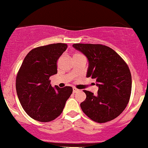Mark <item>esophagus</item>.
Masks as SVG:
<instances>
[{"label":"esophagus","mask_w":148,"mask_h":148,"mask_svg":"<svg viewBox=\"0 0 148 148\" xmlns=\"http://www.w3.org/2000/svg\"><path fill=\"white\" fill-rule=\"evenodd\" d=\"M79 90H78L77 88H73V93H76V92H79Z\"/></svg>","instance_id":"obj_1"}]
</instances>
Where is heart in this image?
<instances>
[{"label": "heart", "mask_w": 148, "mask_h": 148, "mask_svg": "<svg viewBox=\"0 0 148 148\" xmlns=\"http://www.w3.org/2000/svg\"><path fill=\"white\" fill-rule=\"evenodd\" d=\"M81 56V54H79V53H75L74 55V56Z\"/></svg>", "instance_id": "1"}]
</instances>
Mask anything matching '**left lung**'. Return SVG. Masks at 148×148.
<instances>
[{"mask_svg": "<svg viewBox=\"0 0 148 148\" xmlns=\"http://www.w3.org/2000/svg\"><path fill=\"white\" fill-rule=\"evenodd\" d=\"M88 60L87 77L96 79L97 94L84 90L86 99L81 103L84 113L99 123L111 121L126 108L132 91L130 69L120 56L101 45L74 44Z\"/></svg>", "mask_w": 148, "mask_h": 148, "instance_id": "8db88e82", "label": "left lung"}]
</instances>
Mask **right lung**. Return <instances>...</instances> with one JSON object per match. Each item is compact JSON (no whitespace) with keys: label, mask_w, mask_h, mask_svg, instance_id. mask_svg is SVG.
Wrapping results in <instances>:
<instances>
[{"label":"right lung","mask_w":148,"mask_h":148,"mask_svg":"<svg viewBox=\"0 0 148 148\" xmlns=\"http://www.w3.org/2000/svg\"><path fill=\"white\" fill-rule=\"evenodd\" d=\"M67 47L62 43L37 47L22 62L16 76V93L25 113L34 120H53L61 114L72 93L70 86L52 87L49 79L57 74V60Z\"/></svg>","instance_id":"right-lung-1"}]
</instances>
